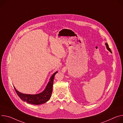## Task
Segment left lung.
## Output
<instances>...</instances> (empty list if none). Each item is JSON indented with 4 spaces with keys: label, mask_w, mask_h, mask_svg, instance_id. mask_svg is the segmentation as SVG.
Listing matches in <instances>:
<instances>
[{
    "label": "left lung",
    "mask_w": 123,
    "mask_h": 123,
    "mask_svg": "<svg viewBox=\"0 0 123 123\" xmlns=\"http://www.w3.org/2000/svg\"><path fill=\"white\" fill-rule=\"evenodd\" d=\"M105 46H106V47L107 49L108 50H109L110 52H112V51H111V50L110 49V48H109V47H108V43H105Z\"/></svg>",
    "instance_id": "left-lung-1"
}]
</instances>
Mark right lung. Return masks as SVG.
Returning <instances> with one entry per match:
<instances>
[{
  "mask_svg": "<svg viewBox=\"0 0 123 123\" xmlns=\"http://www.w3.org/2000/svg\"><path fill=\"white\" fill-rule=\"evenodd\" d=\"M58 73L57 71L55 72L50 77L49 81L45 89L42 92L37 94H23L18 91L15 86V90L18 96V97L24 102H26L28 104L34 105H39L46 103L50 98L53 83L54 75Z\"/></svg>",
  "mask_w": 123,
  "mask_h": 123,
  "instance_id": "obj_1",
  "label": "right lung"
}]
</instances>
